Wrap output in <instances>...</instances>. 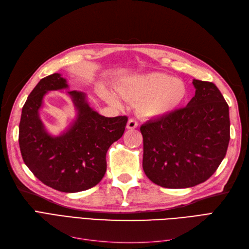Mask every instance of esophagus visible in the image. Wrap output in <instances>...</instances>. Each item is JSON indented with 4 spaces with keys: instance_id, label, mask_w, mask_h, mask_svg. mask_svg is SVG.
Instances as JSON below:
<instances>
[{
    "instance_id": "1",
    "label": "esophagus",
    "mask_w": 249,
    "mask_h": 249,
    "mask_svg": "<svg viewBox=\"0 0 249 249\" xmlns=\"http://www.w3.org/2000/svg\"><path fill=\"white\" fill-rule=\"evenodd\" d=\"M137 126H138V123L135 119H133V118L129 119V122H127V124H126V129H129V130L136 129Z\"/></svg>"
}]
</instances>
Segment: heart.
Segmentation results:
<instances>
[{
    "instance_id": "1",
    "label": "heart",
    "mask_w": 249,
    "mask_h": 249,
    "mask_svg": "<svg viewBox=\"0 0 249 249\" xmlns=\"http://www.w3.org/2000/svg\"><path fill=\"white\" fill-rule=\"evenodd\" d=\"M117 91L125 100L139 101L138 112L149 118L170 114L182 106L188 94L184 82L162 72L133 77L119 85ZM102 96L111 105H120L117 95L106 89L102 90Z\"/></svg>"
}]
</instances>
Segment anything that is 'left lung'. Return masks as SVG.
<instances>
[{
    "mask_svg": "<svg viewBox=\"0 0 249 249\" xmlns=\"http://www.w3.org/2000/svg\"><path fill=\"white\" fill-rule=\"evenodd\" d=\"M192 83L195 95L187 107L140 127L143 170L153 183L164 188L180 189L206 182L228 150V103L214 83Z\"/></svg>",
    "mask_w": 249,
    "mask_h": 249,
    "instance_id": "1",
    "label": "left lung"
}]
</instances>
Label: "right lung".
<instances>
[{"mask_svg": "<svg viewBox=\"0 0 249 249\" xmlns=\"http://www.w3.org/2000/svg\"><path fill=\"white\" fill-rule=\"evenodd\" d=\"M69 88L60 73L43 78L22 107L18 142L22 160L39 180L53 189L74 193L99 184L107 169L106 154L125 129L126 116L105 117L94 111L84 92L67 94L77 110L76 120L59 136H52L39 117L43 96Z\"/></svg>", "mask_w": 249, "mask_h": 249, "instance_id": "1", "label": "right lung"}]
</instances>
